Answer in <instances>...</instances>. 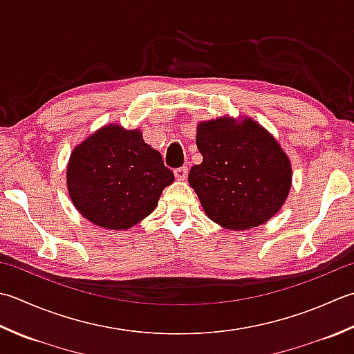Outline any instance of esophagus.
<instances>
[{"label":"esophagus","mask_w":354,"mask_h":354,"mask_svg":"<svg viewBox=\"0 0 354 354\" xmlns=\"http://www.w3.org/2000/svg\"><path fill=\"white\" fill-rule=\"evenodd\" d=\"M187 175H189V169H187V165H183V167L175 169V176L179 179V181H184Z\"/></svg>","instance_id":"obj_1"}]
</instances>
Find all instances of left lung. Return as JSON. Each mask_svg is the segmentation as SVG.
Returning a JSON list of instances; mask_svg holds the SVG:
<instances>
[{
    "instance_id": "8db88e82",
    "label": "left lung",
    "mask_w": 354,
    "mask_h": 354,
    "mask_svg": "<svg viewBox=\"0 0 354 354\" xmlns=\"http://www.w3.org/2000/svg\"><path fill=\"white\" fill-rule=\"evenodd\" d=\"M196 145L204 159L190 169L189 183L212 221L247 230L281 209L292 185V167L261 126L228 118L201 122Z\"/></svg>"
}]
</instances>
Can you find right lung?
I'll use <instances>...</instances> for the list:
<instances>
[{
  "mask_svg": "<svg viewBox=\"0 0 354 354\" xmlns=\"http://www.w3.org/2000/svg\"><path fill=\"white\" fill-rule=\"evenodd\" d=\"M175 181L162 156L138 130L106 126L73 150L67 167L68 193L78 212L104 228L126 230L155 210Z\"/></svg>",
  "mask_w": 354,
  "mask_h": 354,
  "instance_id": "add662e5",
  "label": "right lung"
}]
</instances>
